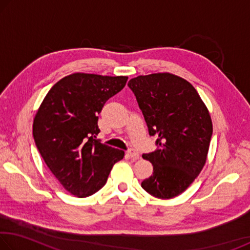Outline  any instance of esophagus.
Segmentation results:
<instances>
[{
	"mask_svg": "<svg viewBox=\"0 0 250 250\" xmlns=\"http://www.w3.org/2000/svg\"><path fill=\"white\" fill-rule=\"evenodd\" d=\"M126 153H128V155H129L130 158L132 159V160H138L139 158H140V154H139V152L135 151L134 149L128 150V152H126Z\"/></svg>",
	"mask_w": 250,
	"mask_h": 250,
	"instance_id": "obj_1",
	"label": "esophagus"
}]
</instances>
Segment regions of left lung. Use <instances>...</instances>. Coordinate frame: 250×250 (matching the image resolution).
<instances>
[{"instance_id":"left-lung-1","label":"left lung","mask_w":250,"mask_h":250,"mask_svg":"<svg viewBox=\"0 0 250 250\" xmlns=\"http://www.w3.org/2000/svg\"><path fill=\"white\" fill-rule=\"evenodd\" d=\"M137 98L150 135H156L158 150L143 154L153 174L141 183L158 198L183 193L206 162L213 125L195 88L168 73L138 76L128 83Z\"/></svg>"}]
</instances>
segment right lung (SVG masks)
Here are the masks:
<instances>
[{
	"label": "right lung",
	"instance_id": "add662e5",
	"mask_svg": "<svg viewBox=\"0 0 250 250\" xmlns=\"http://www.w3.org/2000/svg\"><path fill=\"white\" fill-rule=\"evenodd\" d=\"M125 76L76 73L50 88L33 124L35 145L66 191L90 196L107 182L125 152L101 143L98 115L109 98L125 86Z\"/></svg>",
	"mask_w": 250,
	"mask_h": 250
}]
</instances>
